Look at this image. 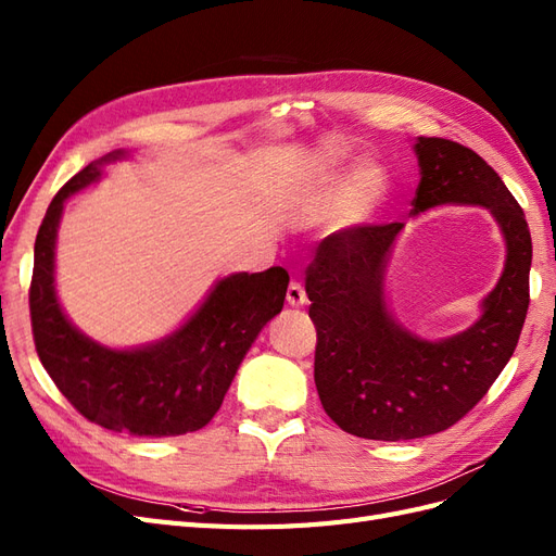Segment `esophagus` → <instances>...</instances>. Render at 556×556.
<instances>
[{"label": "esophagus", "instance_id": "34e87169", "mask_svg": "<svg viewBox=\"0 0 556 556\" xmlns=\"http://www.w3.org/2000/svg\"><path fill=\"white\" fill-rule=\"evenodd\" d=\"M288 304L294 306V308L306 304V290H304V285L296 282V280L290 282V288H288Z\"/></svg>", "mask_w": 556, "mask_h": 556}]
</instances>
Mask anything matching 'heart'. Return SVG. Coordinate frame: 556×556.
I'll return each instance as SVG.
<instances>
[{
  "mask_svg": "<svg viewBox=\"0 0 556 556\" xmlns=\"http://www.w3.org/2000/svg\"><path fill=\"white\" fill-rule=\"evenodd\" d=\"M376 190H378V176L371 172V169H362L357 176H355V182H352V213H364V208L371 204L374 197H376Z\"/></svg>",
  "mask_w": 556,
  "mask_h": 556,
  "instance_id": "b5f03b06",
  "label": "heart"
}]
</instances>
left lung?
<instances>
[{
  "mask_svg": "<svg viewBox=\"0 0 556 556\" xmlns=\"http://www.w3.org/2000/svg\"><path fill=\"white\" fill-rule=\"evenodd\" d=\"M413 208H490L508 260L478 323L431 343L401 329L382 301V271L403 223L352 225L329 233L306 268L317 331L315 387L325 413L368 441H413L457 425L508 364L529 311L531 233L517 199L476 150L419 137Z\"/></svg>",
  "mask_w": 556,
  "mask_h": 556,
  "instance_id": "1",
  "label": "left lung"
}]
</instances>
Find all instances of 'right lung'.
Listing matches in <instances>:
<instances>
[{
    "label": "right lung",
    "mask_w": 556,
    "mask_h": 556,
    "mask_svg": "<svg viewBox=\"0 0 556 556\" xmlns=\"http://www.w3.org/2000/svg\"><path fill=\"white\" fill-rule=\"evenodd\" d=\"M117 153L102 162L117 160ZM88 164L50 201L35 243L29 317L37 355L64 399L92 425L131 435H182L206 427L248 348L282 311L290 276L282 266L220 280L174 336L143 350H109L78 333L53 285L55 233L64 199L99 176Z\"/></svg>",
    "instance_id": "add662e5"
}]
</instances>
